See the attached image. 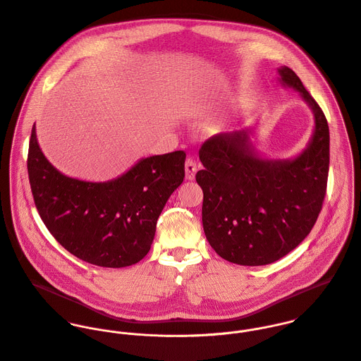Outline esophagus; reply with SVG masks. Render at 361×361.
Listing matches in <instances>:
<instances>
[{
    "label": "esophagus",
    "instance_id": "1",
    "mask_svg": "<svg viewBox=\"0 0 361 361\" xmlns=\"http://www.w3.org/2000/svg\"><path fill=\"white\" fill-rule=\"evenodd\" d=\"M197 173V161L192 157H188L185 160V178L187 180H194Z\"/></svg>",
    "mask_w": 361,
    "mask_h": 361
}]
</instances>
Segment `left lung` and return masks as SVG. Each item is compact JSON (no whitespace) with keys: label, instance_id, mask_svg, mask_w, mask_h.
<instances>
[{"label":"left lung","instance_id":"left-lung-1","mask_svg":"<svg viewBox=\"0 0 361 361\" xmlns=\"http://www.w3.org/2000/svg\"><path fill=\"white\" fill-rule=\"evenodd\" d=\"M279 73L315 114L312 139L297 159L257 157L247 130L218 133L200 149L204 170L195 180L204 192L205 236L222 259L240 266L270 264L294 250L312 231L326 195V116L290 67Z\"/></svg>","mask_w":361,"mask_h":361}]
</instances>
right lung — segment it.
Listing matches in <instances>:
<instances>
[{
	"instance_id": "1",
	"label": "right lung",
	"mask_w": 361,
	"mask_h": 361,
	"mask_svg": "<svg viewBox=\"0 0 361 361\" xmlns=\"http://www.w3.org/2000/svg\"><path fill=\"white\" fill-rule=\"evenodd\" d=\"M184 163L185 153L177 150L142 159L112 181L70 178L43 156L33 125L27 176L36 209L53 238L90 264L119 269L149 253L159 215L184 180Z\"/></svg>"
}]
</instances>
